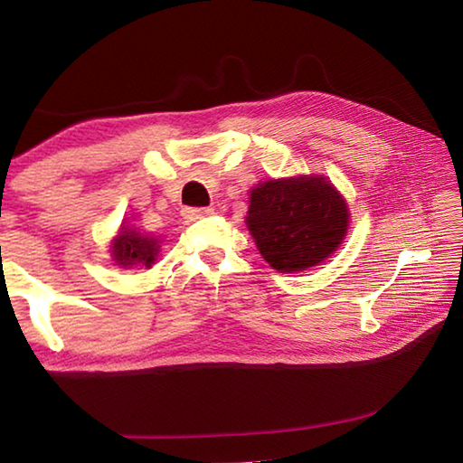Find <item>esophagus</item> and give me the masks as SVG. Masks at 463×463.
<instances>
[{"mask_svg": "<svg viewBox=\"0 0 463 463\" xmlns=\"http://www.w3.org/2000/svg\"><path fill=\"white\" fill-rule=\"evenodd\" d=\"M213 213V208H184V218H187V221H198V218L210 216Z\"/></svg>", "mask_w": 463, "mask_h": 463, "instance_id": "obj_1", "label": "esophagus"}]
</instances>
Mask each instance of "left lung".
<instances>
[{
    "label": "left lung",
    "mask_w": 463,
    "mask_h": 463,
    "mask_svg": "<svg viewBox=\"0 0 463 463\" xmlns=\"http://www.w3.org/2000/svg\"><path fill=\"white\" fill-rule=\"evenodd\" d=\"M247 229L265 261L296 273L328 260L349 231V206L325 175H294L249 192Z\"/></svg>",
    "instance_id": "8db88e82"
}]
</instances>
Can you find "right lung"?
<instances>
[{
  "label": "right lung",
  "instance_id": "1",
  "mask_svg": "<svg viewBox=\"0 0 463 463\" xmlns=\"http://www.w3.org/2000/svg\"><path fill=\"white\" fill-rule=\"evenodd\" d=\"M161 249L159 237H148L128 224H122L118 234L109 242V257L114 265L122 269L145 268L148 269L156 261Z\"/></svg>",
  "mask_w": 463,
  "mask_h": 463
}]
</instances>
